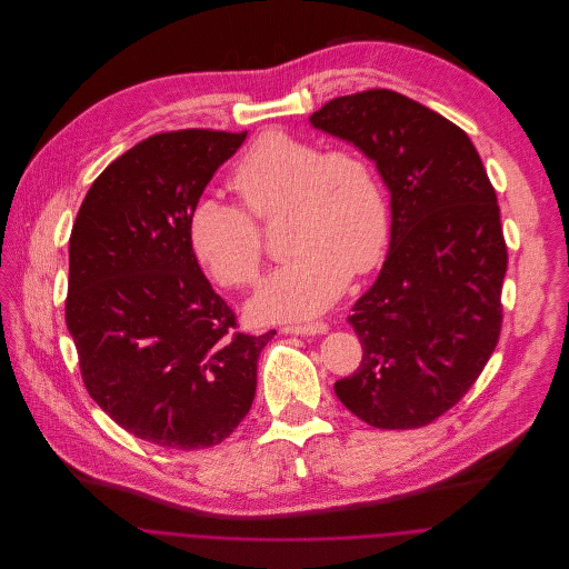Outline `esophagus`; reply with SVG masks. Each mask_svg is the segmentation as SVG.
I'll list each match as a JSON object with an SVG mask.
<instances>
[{"label":"esophagus","mask_w":569,"mask_h":569,"mask_svg":"<svg viewBox=\"0 0 569 569\" xmlns=\"http://www.w3.org/2000/svg\"><path fill=\"white\" fill-rule=\"evenodd\" d=\"M329 327L325 322H307V325H284L282 331L284 333H293V336H318L325 333Z\"/></svg>","instance_id":"34e87169"}]
</instances>
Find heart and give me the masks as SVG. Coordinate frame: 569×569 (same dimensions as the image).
<instances>
[{
    "mask_svg": "<svg viewBox=\"0 0 569 569\" xmlns=\"http://www.w3.org/2000/svg\"><path fill=\"white\" fill-rule=\"evenodd\" d=\"M231 186L242 206L201 197L188 219L199 264L223 287H251L262 267L258 221L289 214L296 253L253 296L256 320H300L325 311L350 276L370 273L390 242V203L375 163L355 148L322 150L282 130L260 134L238 161Z\"/></svg>",
    "mask_w": 569,
    "mask_h": 569,
    "instance_id": "obj_1",
    "label": "heart"
}]
</instances>
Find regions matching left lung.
<instances>
[{"label": "left lung", "mask_w": 569, "mask_h": 569, "mask_svg": "<svg viewBox=\"0 0 569 569\" xmlns=\"http://www.w3.org/2000/svg\"><path fill=\"white\" fill-rule=\"evenodd\" d=\"M309 123L359 148L390 190V249L348 318L363 359L333 392L375 428L426 426L498 346L507 244L496 190L467 132L397 91L333 98Z\"/></svg>", "instance_id": "1"}]
</instances>
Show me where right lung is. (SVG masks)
I'll list each match as a JSON object with an SVG mask.
<instances>
[{"label":"right lung","instance_id":"1","mask_svg":"<svg viewBox=\"0 0 569 569\" xmlns=\"http://www.w3.org/2000/svg\"><path fill=\"white\" fill-rule=\"evenodd\" d=\"M247 132L154 134L91 183L69 240L67 329L91 399L134 437L208 448L251 410L258 359L188 236L203 188Z\"/></svg>","mask_w":569,"mask_h":569}]
</instances>
